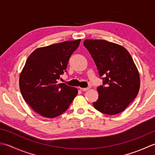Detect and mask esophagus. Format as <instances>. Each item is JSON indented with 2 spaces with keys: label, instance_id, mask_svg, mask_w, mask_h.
I'll return each instance as SVG.
<instances>
[{
  "label": "esophagus",
  "instance_id": "obj_1",
  "mask_svg": "<svg viewBox=\"0 0 155 155\" xmlns=\"http://www.w3.org/2000/svg\"><path fill=\"white\" fill-rule=\"evenodd\" d=\"M88 89H89V88H81L80 87V90L82 91H87Z\"/></svg>",
  "mask_w": 155,
  "mask_h": 155
}]
</instances>
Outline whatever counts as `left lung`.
Returning <instances> with one entry per match:
<instances>
[{"mask_svg": "<svg viewBox=\"0 0 155 155\" xmlns=\"http://www.w3.org/2000/svg\"><path fill=\"white\" fill-rule=\"evenodd\" d=\"M87 48L97 65L103 85L93 103L101 113L114 115L126 109L139 93L140 76L129 52L123 46L104 40L87 39Z\"/></svg>", "mask_w": 155, "mask_h": 155, "instance_id": "left-lung-1", "label": "left lung"}]
</instances>
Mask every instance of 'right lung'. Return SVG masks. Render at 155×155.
<instances>
[{"mask_svg":"<svg viewBox=\"0 0 155 155\" xmlns=\"http://www.w3.org/2000/svg\"><path fill=\"white\" fill-rule=\"evenodd\" d=\"M81 39L38 48L28 57L19 77V87L26 103L45 118L63 113L77 96V88L58 83L67 72L68 62Z\"/></svg>","mask_w":155,"mask_h":155,"instance_id":"right-lung-1","label":"right lung"}]
</instances>
